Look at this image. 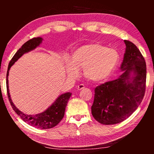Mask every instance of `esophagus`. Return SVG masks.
<instances>
[{"label":"esophagus","instance_id":"34e87169","mask_svg":"<svg viewBox=\"0 0 154 154\" xmlns=\"http://www.w3.org/2000/svg\"><path fill=\"white\" fill-rule=\"evenodd\" d=\"M85 87H84V85L83 84H80V85H78L77 86V89L78 90H82V89H83V88H84Z\"/></svg>","mask_w":154,"mask_h":154}]
</instances>
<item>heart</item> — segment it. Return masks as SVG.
<instances>
[{
	"label": "heart",
	"instance_id": "b5f03b06",
	"mask_svg": "<svg viewBox=\"0 0 154 154\" xmlns=\"http://www.w3.org/2000/svg\"><path fill=\"white\" fill-rule=\"evenodd\" d=\"M119 55L116 49L99 43H91L79 47L71 59L65 60L67 76L75 79L79 69L86 79L94 83H103L109 79L119 63Z\"/></svg>",
	"mask_w": 154,
	"mask_h": 154
}]
</instances>
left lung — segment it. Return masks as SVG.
Listing matches in <instances>:
<instances>
[{
	"instance_id": "left-lung-1",
	"label": "left lung",
	"mask_w": 154,
	"mask_h": 154,
	"mask_svg": "<svg viewBox=\"0 0 154 154\" xmlns=\"http://www.w3.org/2000/svg\"><path fill=\"white\" fill-rule=\"evenodd\" d=\"M126 44L118 79L96 87L92 114L99 123L116 124L124 121L136 111L145 95L146 64L139 49L134 43Z\"/></svg>"
}]
</instances>
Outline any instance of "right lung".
I'll use <instances>...</instances> for the list:
<instances>
[{"mask_svg":"<svg viewBox=\"0 0 154 154\" xmlns=\"http://www.w3.org/2000/svg\"><path fill=\"white\" fill-rule=\"evenodd\" d=\"M43 40V38L42 37H39V36L36 38H33L32 39L28 41L27 42H26L22 46V48L18 49L17 51L15 53L14 57L12 58L11 60L9 62L8 70H7V90L9 102L11 103L13 109L20 117L23 121L26 122L30 126L36 127L37 128L49 129L54 128L56 125H58L59 122L64 118L65 109H66L68 101H69V98L71 96V93L66 92L60 95L56 99V100L45 111H44L42 113L36 115H27L23 113L22 111H20L15 106L14 103H13L11 100L9 89L8 77L9 74V70L11 69V67L24 54H26L28 52L32 51L37 48V47H39L41 43H42Z\"/></svg>","mask_w":154,"mask_h":154,"instance_id":"right-lung-1","label":"right lung"}]
</instances>
